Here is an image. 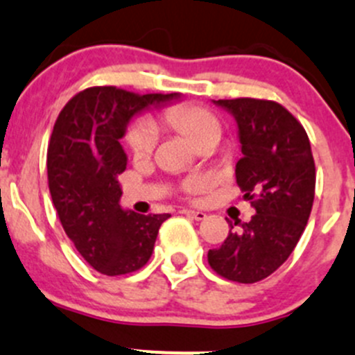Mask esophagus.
Instances as JSON below:
<instances>
[{
	"instance_id": "esophagus-1",
	"label": "esophagus",
	"mask_w": 355,
	"mask_h": 355,
	"mask_svg": "<svg viewBox=\"0 0 355 355\" xmlns=\"http://www.w3.org/2000/svg\"><path fill=\"white\" fill-rule=\"evenodd\" d=\"M182 214H184V216H188V217H191V219H195V220H203L207 217V214L205 212H200V210H191V209H182L181 210Z\"/></svg>"
}]
</instances>
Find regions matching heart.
<instances>
[{
    "instance_id": "obj_1",
    "label": "heart",
    "mask_w": 355,
    "mask_h": 355,
    "mask_svg": "<svg viewBox=\"0 0 355 355\" xmlns=\"http://www.w3.org/2000/svg\"><path fill=\"white\" fill-rule=\"evenodd\" d=\"M160 121L169 128L188 136L195 145L209 138H219L220 122L217 115L207 107L195 103H179L166 108ZM124 143L135 159H145L153 153L157 143V131L152 122H132L124 135ZM209 181L203 176H189L182 181L181 189L184 195L195 196L207 188Z\"/></svg>"
}]
</instances>
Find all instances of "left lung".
Listing matches in <instances>:
<instances>
[{
	"instance_id": "8db88e82",
	"label": "left lung",
	"mask_w": 355,
	"mask_h": 355,
	"mask_svg": "<svg viewBox=\"0 0 355 355\" xmlns=\"http://www.w3.org/2000/svg\"><path fill=\"white\" fill-rule=\"evenodd\" d=\"M234 115L241 157L236 182L257 212L238 220L219 248L207 254L214 271L230 282L257 283L271 276L297 247L315 193V166L304 125L272 100H217Z\"/></svg>"
}]
</instances>
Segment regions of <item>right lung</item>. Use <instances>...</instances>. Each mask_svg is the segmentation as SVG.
<instances>
[{"mask_svg": "<svg viewBox=\"0 0 355 355\" xmlns=\"http://www.w3.org/2000/svg\"><path fill=\"white\" fill-rule=\"evenodd\" d=\"M176 96L93 86L70 98L58 114L46 155L51 200L73 247L101 275L141 269L171 217L121 209L119 174L125 171V153L119 139L132 115Z\"/></svg>", "mask_w": 355, "mask_h": 355, "instance_id": "right-lung-1", "label": "right lung"}]
</instances>
